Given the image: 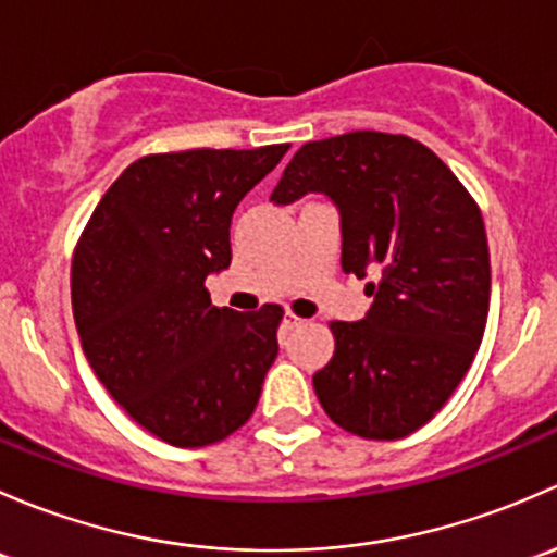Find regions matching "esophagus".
Segmentation results:
<instances>
[{
	"instance_id": "esophagus-1",
	"label": "esophagus",
	"mask_w": 557,
	"mask_h": 557,
	"mask_svg": "<svg viewBox=\"0 0 557 557\" xmlns=\"http://www.w3.org/2000/svg\"><path fill=\"white\" fill-rule=\"evenodd\" d=\"M302 324H306V319L297 317V313H292V311L284 313V326H286V330H297V326H302Z\"/></svg>"
}]
</instances>
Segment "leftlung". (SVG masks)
Instances as JSON below:
<instances>
[{
    "label": "left lung",
    "instance_id": "1",
    "mask_svg": "<svg viewBox=\"0 0 557 557\" xmlns=\"http://www.w3.org/2000/svg\"><path fill=\"white\" fill-rule=\"evenodd\" d=\"M324 193L341 211V265L372 306L332 321L335 354L313 375L326 416L364 440H399L434 418L467 375L491 302L483 214L421 141L354 131L308 141L273 190L278 206Z\"/></svg>",
    "mask_w": 557,
    "mask_h": 557
}]
</instances>
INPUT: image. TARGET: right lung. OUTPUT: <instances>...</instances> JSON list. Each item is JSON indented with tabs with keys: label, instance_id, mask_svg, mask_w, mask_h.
I'll return each instance as SVG.
<instances>
[{
	"label": "right lung",
	"instance_id": "right-lung-1",
	"mask_svg": "<svg viewBox=\"0 0 557 557\" xmlns=\"http://www.w3.org/2000/svg\"><path fill=\"white\" fill-rule=\"evenodd\" d=\"M289 145L185 150L131 163L72 260V311L90 367L139 426L203 448L244 426L278 354L281 306L216 308L206 276L231 265V220Z\"/></svg>",
	"mask_w": 557,
	"mask_h": 557
}]
</instances>
